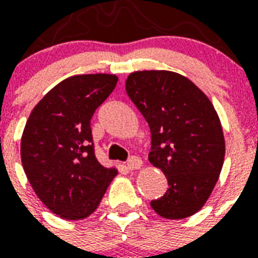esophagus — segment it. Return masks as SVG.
Returning <instances> with one entry per match:
<instances>
[{
  "mask_svg": "<svg viewBox=\"0 0 258 258\" xmlns=\"http://www.w3.org/2000/svg\"><path fill=\"white\" fill-rule=\"evenodd\" d=\"M142 167V159L138 157H131L127 162V169L130 171H133V170H138Z\"/></svg>",
  "mask_w": 258,
  "mask_h": 258,
  "instance_id": "obj_1",
  "label": "esophagus"
}]
</instances>
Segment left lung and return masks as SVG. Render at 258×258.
Segmentation results:
<instances>
[{"instance_id": "8db88e82", "label": "left lung", "mask_w": 258, "mask_h": 258, "mask_svg": "<svg viewBox=\"0 0 258 258\" xmlns=\"http://www.w3.org/2000/svg\"><path fill=\"white\" fill-rule=\"evenodd\" d=\"M125 91L150 125V163L169 182L151 208L167 220L196 214L212 194L225 159L224 131L214 105L191 80L171 71L130 74Z\"/></svg>"}]
</instances>
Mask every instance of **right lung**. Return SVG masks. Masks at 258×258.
<instances>
[{
  "label": "right lung",
  "mask_w": 258,
  "mask_h": 258,
  "mask_svg": "<svg viewBox=\"0 0 258 258\" xmlns=\"http://www.w3.org/2000/svg\"><path fill=\"white\" fill-rule=\"evenodd\" d=\"M117 76L76 75L53 87L30 112L21 138V162L36 196L64 220H83L100 204L117 175L93 151L91 119Z\"/></svg>",
  "instance_id": "right-lung-1"
}]
</instances>
